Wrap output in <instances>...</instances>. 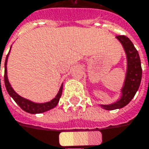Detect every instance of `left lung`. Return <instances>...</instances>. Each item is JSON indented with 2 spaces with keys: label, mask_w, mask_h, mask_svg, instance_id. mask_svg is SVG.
Listing matches in <instances>:
<instances>
[{
  "label": "left lung",
  "mask_w": 149,
  "mask_h": 149,
  "mask_svg": "<svg viewBox=\"0 0 149 149\" xmlns=\"http://www.w3.org/2000/svg\"><path fill=\"white\" fill-rule=\"evenodd\" d=\"M117 39L121 42L127 57V72L124 87L121 89V98L110 105H101L103 109L115 110L125 107L135 96L142 80V66L139 54L132 42L125 36H117Z\"/></svg>",
  "instance_id": "8db88e82"
}]
</instances>
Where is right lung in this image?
Listing matches in <instances>:
<instances>
[{
    "mask_svg": "<svg viewBox=\"0 0 149 149\" xmlns=\"http://www.w3.org/2000/svg\"><path fill=\"white\" fill-rule=\"evenodd\" d=\"M9 54V53H8ZM7 58H8V54L7 55L6 58V61H5V74H4V82H5V86L7 88V91L8 92L9 95L15 101V102L21 108L29 113H32V114H36V113H42L44 112H47L48 110L55 107L58 104V102L60 101L61 95H62V89H63V84L61 86L60 90L57 94V95L51 100L50 102H45V103H35V102H31L25 98L21 97L20 95H19L14 90L13 88L11 87L8 78H7ZM0 67H1V63H0ZM1 81V80H0ZM1 83V82H0Z\"/></svg>",
    "mask_w": 149,
    "mask_h": 149,
    "instance_id": "1",
    "label": "right lung"
}]
</instances>
